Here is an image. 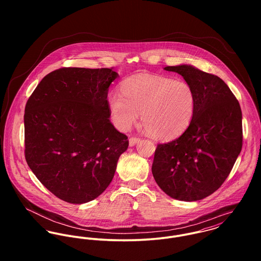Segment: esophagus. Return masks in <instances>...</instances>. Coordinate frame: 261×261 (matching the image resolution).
<instances>
[{"instance_id":"1","label":"esophagus","mask_w":261,"mask_h":261,"mask_svg":"<svg viewBox=\"0 0 261 261\" xmlns=\"http://www.w3.org/2000/svg\"><path fill=\"white\" fill-rule=\"evenodd\" d=\"M141 139L140 138H137V137H132L129 139V147H134L138 142H140Z\"/></svg>"}]
</instances>
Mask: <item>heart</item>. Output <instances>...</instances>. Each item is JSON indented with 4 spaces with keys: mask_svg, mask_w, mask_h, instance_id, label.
<instances>
[{
    "mask_svg": "<svg viewBox=\"0 0 261 261\" xmlns=\"http://www.w3.org/2000/svg\"><path fill=\"white\" fill-rule=\"evenodd\" d=\"M120 93L109 96V108L117 127L126 129L142 112V124L150 136L171 140L190 125L196 110V93L183 79L164 75L137 74L125 79Z\"/></svg>",
    "mask_w": 261,
    "mask_h": 261,
    "instance_id": "obj_1",
    "label": "heart"
}]
</instances>
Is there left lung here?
Masks as SVG:
<instances>
[{"label": "left lung", "mask_w": 261, "mask_h": 261, "mask_svg": "<svg viewBox=\"0 0 261 261\" xmlns=\"http://www.w3.org/2000/svg\"><path fill=\"white\" fill-rule=\"evenodd\" d=\"M164 69L182 75L193 86L197 102L183 135L156 146L152 176L170 197L198 201L217 191L229 176L242 149V112L220 77L190 65Z\"/></svg>", "instance_id": "1"}]
</instances>
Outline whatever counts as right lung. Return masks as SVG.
<instances>
[{
	"instance_id": "add662e5",
	"label": "right lung",
	"mask_w": 261,
	"mask_h": 261,
	"mask_svg": "<svg viewBox=\"0 0 261 261\" xmlns=\"http://www.w3.org/2000/svg\"><path fill=\"white\" fill-rule=\"evenodd\" d=\"M112 68L63 67L46 75L24 114L25 158L59 199L87 203L109 187L128 140L111 122Z\"/></svg>"
}]
</instances>
